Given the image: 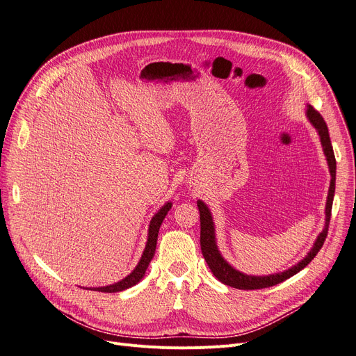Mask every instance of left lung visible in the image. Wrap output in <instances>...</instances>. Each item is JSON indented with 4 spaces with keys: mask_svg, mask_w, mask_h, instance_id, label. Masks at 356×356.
Instances as JSON below:
<instances>
[{
    "mask_svg": "<svg viewBox=\"0 0 356 356\" xmlns=\"http://www.w3.org/2000/svg\"><path fill=\"white\" fill-rule=\"evenodd\" d=\"M306 115L309 118V121L312 122V125L317 129V133L321 136V141L323 145V152L329 164V172H330V188H329V193H327V200H326V222H325V228L323 231L317 236L313 248L310 250V252L296 266H293L291 268L278 273V274H270V275H247L244 273H241L238 270H235L234 267H231L225 259L222 258L220 252L218 251L216 247V241H215V227H213V219L212 215L208 209L207 204H204L202 200H197V208H199V213H200V248H202V254L204 261H207L211 271L213 273V275L219 280L220 283L227 284L229 287L234 289H239V290H257V289H266V287H271L275 284L283 283L284 280L293 277L294 274H297L298 271H302L310 261L316 257V254L321 251V248L323 247V242L327 236V229H329V222H330V215H332V203H333V196H334V181H336V160H334V154H333V148H332V143H330V137H329V131H327V125L323 120V117L317 112L313 106H307Z\"/></svg>",
    "mask_w": 356,
    "mask_h": 356,
    "instance_id": "obj_1",
    "label": "left lung"
}]
</instances>
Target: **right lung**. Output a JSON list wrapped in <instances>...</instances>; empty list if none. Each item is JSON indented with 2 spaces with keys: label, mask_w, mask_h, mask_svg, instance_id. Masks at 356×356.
I'll use <instances>...</instances> for the list:
<instances>
[{
  "label": "right lung",
  "mask_w": 356,
  "mask_h": 356,
  "mask_svg": "<svg viewBox=\"0 0 356 356\" xmlns=\"http://www.w3.org/2000/svg\"><path fill=\"white\" fill-rule=\"evenodd\" d=\"M172 209V203L168 202L165 203L164 207L153 216L152 222H149V228H148V239H147V244H145V250L141 255V259L138 266L134 268V271L131 273L129 275H127L125 278H122L121 282L115 283V284H111V286H105V287H93L90 290H95V291H102V293H117V291H122L127 290L129 287L136 286L140 280L144 277L145 270L148 268L149 261L153 259L154 252H156V245H157V236H159V229L160 225L163 223V219L165 218L167 212Z\"/></svg>",
  "instance_id": "1"
}]
</instances>
